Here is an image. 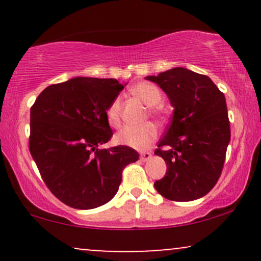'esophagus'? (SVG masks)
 <instances>
[{"label": "esophagus", "instance_id": "1", "mask_svg": "<svg viewBox=\"0 0 261 261\" xmlns=\"http://www.w3.org/2000/svg\"><path fill=\"white\" fill-rule=\"evenodd\" d=\"M151 157H152L151 152H141V153H140V160L142 162L151 160Z\"/></svg>", "mask_w": 261, "mask_h": 261}]
</instances>
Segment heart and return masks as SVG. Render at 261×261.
Instances as JSON below:
<instances>
[{
    "label": "heart",
    "instance_id": "obj_1",
    "mask_svg": "<svg viewBox=\"0 0 261 261\" xmlns=\"http://www.w3.org/2000/svg\"><path fill=\"white\" fill-rule=\"evenodd\" d=\"M131 94L142 101L148 108V114L154 118H161V109L157 106L162 101L161 89L157 86L148 82H140L130 88ZM121 98L116 97L107 107L106 118L108 124L114 128L121 126ZM158 133L153 124L140 125V126H126L115 136V141L119 145L127 146L135 149H146L157 140Z\"/></svg>",
    "mask_w": 261,
    "mask_h": 261
}]
</instances>
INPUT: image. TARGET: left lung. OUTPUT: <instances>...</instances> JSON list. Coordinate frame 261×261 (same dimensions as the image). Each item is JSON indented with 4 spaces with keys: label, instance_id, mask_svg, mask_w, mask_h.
I'll return each mask as SVG.
<instances>
[{
    "label": "left lung",
    "instance_id": "left-lung-1",
    "mask_svg": "<svg viewBox=\"0 0 261 261\" xmlns=\"http://www.w3.org/2000/svg\"><path fill=\"white\" fill-rule=\"evenodd\" d=\"M146 79L157 83L174 107L154 151L167 163L155 190L172 201L200 199L216 185L226 160L230 126L224 94L210 77L182 67Z\"/></svg>",
    "mask_w": 261,
    "mask_h": 261
}]
</instances>
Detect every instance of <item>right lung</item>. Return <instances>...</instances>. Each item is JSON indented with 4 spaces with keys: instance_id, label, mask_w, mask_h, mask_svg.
Here are the masks:
<instances>
[{
    "instance_id": "obj_1",
    "label": "right lung",
    "mask_w": 261,
    "mask_h": 261,
    "mask_svg": "<svg viewBox=\"0 0 261 261\" xmlns=\"http://www.w3.org/2000/svg\"><path fill=\"white\" fill-rule=\"evenodd\" d=\"M124 86L76 77L47 86L31 108L29 151L46 187L67 206L88 210L110 201L122 170L139 160L127 146L98 148L112 139L106 110Z\"/></svg>"
}]
</instances>
